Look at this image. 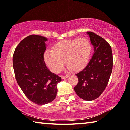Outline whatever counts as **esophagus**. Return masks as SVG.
Here are the masks:
<instances>
[{
	"label": "esophagus",
	"mask_w": 130,
	"mask_h": 130,
	"mask_svg": "<svg viewBox=\"0 0 130 130\" xmlns=\"http://www.w3.org/2000/svg\"><path fill=\"white\" fill-rule=\"evenodd\" d=\"M69 75H66V76H62V77H61V78H62V79H65V78H68V77H69Z\"/></svg>",
	"instance_id": "esophagus-1"
}]
</instances>
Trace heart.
I'll list each match as a JSON object with an SVG mask.
<instances>
[{"label":"heart","instance_id":"obj_1","mask_svg":"<svg viewBox=\"0 0 130 130\" xmlns=\"http://www.w3.org/2000/svg\"><path fill=\"white\" fill-rule=\"evenodd\" d=\"M92 46L88 39L80 38L63 40L56 43L52 50L44 54V59L50 69L55 73L60 72L64 66L73 71H80L88 63Z\"/></svg>","mask_w":130,"mask_h":130}]
</instances>
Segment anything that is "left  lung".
<instances>
[{
  "label": "left lung",
  "mask_w": 130,
  "mask_h": 130,
  "mask_svg": "<svg viewBox=\"0 0 130 130\" xmlns=\"http://www.w3.org/2000/svg\"><path fill=\"white\" fill-rule=\"evenodd\" d=\"M94 48V53L84 69L76 76L78 83L74 90L82 99L91 101L99 98L108 83L113 67L111 46L96 34L87 32Z\"/></svg>",
  "instance_id": "left-lung-1"
}]
</instances>
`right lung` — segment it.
<instances>
[{"label":"right lung","mask_w":130,"mask_h":130,"mask_svg":"<svg viewBox=\"0 0 130 130\" xmlns=\"http://www.w3.org/2000/svg\"><path fill=\"white\" fill-rule=\"evenodd\" d=\"M47 38L31 35L17 46L13 55V67L18 84L26 96L38 105L56 98L57 84L61 78L52 73L44 61Z\"/></svg>","instance_id":"obj_1"}]
</instances>
